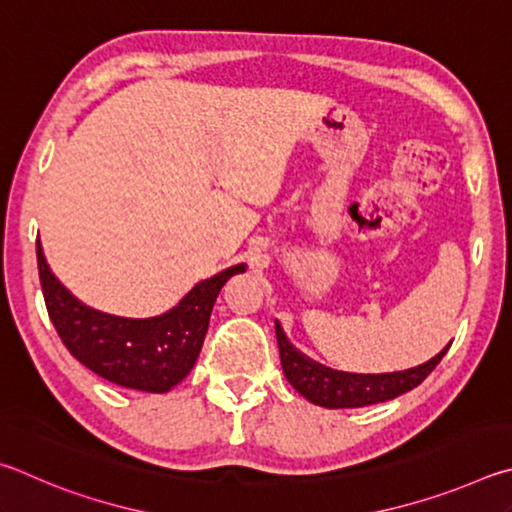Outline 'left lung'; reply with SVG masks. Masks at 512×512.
I'll list each match as a JSON object with an SVG mask.
<instances>
[{"instance_id":"8db88e82","label":"left lung","mask_w":512,"mask_h":512,"mask_svg":"<svg viewBox=\"0 0 512 512\" xmlns=\"http://www.w3.org/2000/svg\"><path fill=\"white\" fill-rule=\"evenodd\" d=\"M274 326L285 378L312 405L326 409H355L398 398L402 393L416 389L443 360L447 348L452 346L450 342L432 360L418 364L414 369L393 373H346L310 360L308 355H303L299 348L290 344L279 321H274Z\"/></svg>"}]
</instances>
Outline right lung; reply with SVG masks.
Returning a JSON list of instances; mask_svg holds the SVG:
<instances>
[{
  "label": "right lung",
  "mask_w": 512,
  "mask_h": 512,
  "mask_svg": "<svg viewBox=\"0 0 512 512\" xmlns=\"http://www.w3.org/2000/svg\"><path fill=\"white\" fill-rule=\"evenodd\" d=\"M38 270L53 326L80 364L119 387L166 393L191 373L222 285L247 265L227 267L195 283L177 306L148 319L107 315L78 301L51 272L40 240Z\"/></svg>",
  "instance_id": "right-lung-1"
}]
</instances>
